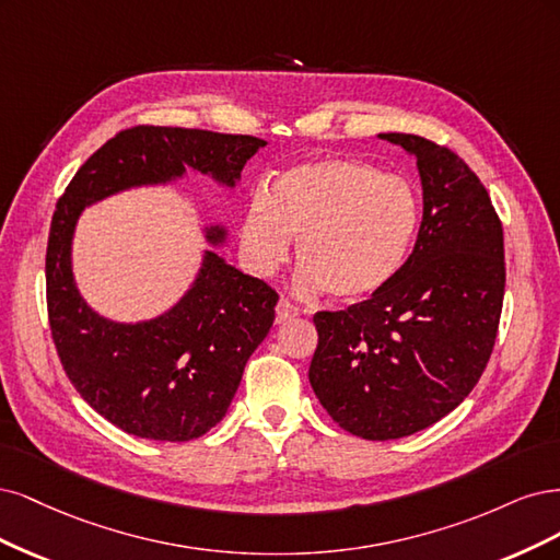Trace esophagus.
Instances as JSON below:
<instances>
[{"mask_svg":"<svg viewBox=\"0 0 560 560\" xmlns=\"http://www.w3.org/2000/svg\"><path fill=\"white\" fill-rule=\"evenodd\" d=\"M295 316H300V310L298 306L293 304V302H288V300H279V304H277V320L279 323H283V320H288V318H295Z\"/></svg>","mask_w":560,"mask_h":560,"instance_id":"34e87169","label":"esophagus"}]
</instances>
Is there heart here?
Wrapping results in <instances>:
<instances>
[{"instance_id":"heart-1","label":"heart","mask_w":560,"mask_h":560,"mask_svg":"<svg viewBox=\"0 0 560 560\" xmlns=\"http://www.w3.org/2000/svg\"><path fill=\"white\" fill-rule=\"evenodd\" d=\"M419 230V197L405 178L370 162L330 158L258 190L244 219V250L262 277L291 258L300 237V285L345 304L384 293L398 279Z\"/></svg>"}]
</instances>
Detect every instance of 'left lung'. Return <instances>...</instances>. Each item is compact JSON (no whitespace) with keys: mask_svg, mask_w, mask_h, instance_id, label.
I'll use <instances>...</instances> for the list:
<instances>
[{"mask_svg":"<svg viewBox=\"0 0 560 560\" xmlns=\"http://www.w3.org/2000/svg\"><path fill=\"white\" fill-rule=\"evenodd\" d=\"M417 158L423 219L384 293L318 312L310 384L355 438L413 435L454 411L489 363L504 298L502 223L479 176L440 143L378 135Z\"/></svg>","mask_w":560,"mask_h":560,"instance_id":"1","label":"left lung"}]
</instances>
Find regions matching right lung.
Segmentation results:
<instances>
[{"label":"right lung","instance_id":"obj_1","mask_svg":"<svg viewBox=\"0 0 560 560\" xmlns=\"http://www.w3.org/2000/svg\"><path fill=\"white\" fill-rule=\"evenodd\" d=\"M267 141L188 128L137 125L90 155L58 200L46 248V302L52 341L81 398L143 440L188 442L219 423L240 388L246 360L275 323L277 291L205 250L200 275L170 312L116 323L90 310L71 272L79 215L104 197L170 184L186 170L234 188ZM225 228H207L219 246Z\"/></svg>","mask_w":560,"mask_h":560}]
</instances>
